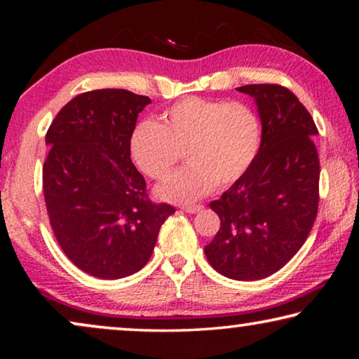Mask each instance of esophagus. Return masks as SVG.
<instances>
[{
  "instance_id": "esophagus-1",
  "label": "esophagus",
  "mask_w": 359,
  "mask_h": 359,
  "mask_svg": "<svg viewBox=\"0 0 359 359\" xmlns=\"http://www.w3.org/2000/svg\"><path fill=\"white\" fill-rule=\"evenodd\" d=\"M182 209L188 212V214H194V212L201 210L203 205L201 204H185V205H182Z\"/></svg>"
}]
</instances>
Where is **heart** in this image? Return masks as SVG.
I'll list each match as a JSON object with an SVG mask.
<instances>
[{
  "label": "heart",
  "mask_w": 359,
  "mask_h": 359,
  "mask_svg": "<svg viewBox=\"0 0 359 359\" xmlns=\"http://www.w3.org/2000/svg\"><path fill=\"white\" fill-rule=\"evenodd\" d=\"M161 123L142 120L130 135L139 171L165 179L184 149L188 165L158 187L161 198L190 203L215 187H229L250 171L259 154L263 125L245 101L187 96L161 112Z\"/></svg>",
  "instance_id": "b5f03b06"
}]
</instances>
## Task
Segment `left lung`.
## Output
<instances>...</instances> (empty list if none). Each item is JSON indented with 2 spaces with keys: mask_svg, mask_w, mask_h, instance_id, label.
Returning <instances> with one entry per match:
<instances>
[{
  "mask_svg": "<svg viewBox=\"0 0 359 359\" xmlns=\"http://www.w3.org/2000/svg\"><path fill=\"white\" fill-rule=\"evenodd\" d=\"M238 92L257 100L263 139L250 171L209 204L220 229L204 253L224 277L259 280L294 257L317 218L318 130L287 87L252 83Z\"/></svg>",
  "mask_w": 359,
  "mask_h": 359,
  "instance_id": "1",
  "label": "left lung"
}]
</instances>
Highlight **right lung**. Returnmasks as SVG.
Instances as JSON below:
<instances>
[{
  "mask_svg": "<svg viewBox=\"0 0 359 359\" xmlns=\"http://www.w3.org/2000/svg\"><path fill=\"white\" fill-rule=\"evenodd\" d=\"M147 104L150 98L128 90H92L63 106L47 130L48 220L66 257L90 276L121 278L142 269L175 212L151 201L130 158V135Z\"/></svg>",
  "mask_w": 359,
  "mask_h": 359,
  "instance_id": "obj_1",
  "label": "right lung"
}]
</instances>
